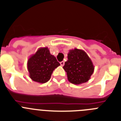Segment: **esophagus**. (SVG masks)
<instances>
[{"label": "esophagus", "mask_w": 121, "mask_h": 121, "mask_svg": "<svg viewBox=\"0 0 121 121\" xmlns=\"http://www.w3.org/2000/svg\"><path fill=\"white\" fill-rule=\"evenodd\" d=\"M60 65H61V66H64V64H65V62L62 61V62H60Z\"/></svg>", "instance_id": "esophagus-1"}]
</instances>
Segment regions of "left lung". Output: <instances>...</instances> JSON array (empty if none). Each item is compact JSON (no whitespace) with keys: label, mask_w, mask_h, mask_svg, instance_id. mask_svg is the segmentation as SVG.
I'll return each mask as SVG.
<instances>
[{"label":"left lung","mask_w":121,"mask_h":121,"mask_svg":"<svg viewBox=\"0 0 121 121\" xmlns=\"http://www.w3.org/2000/svg\"><path fill=\"white\" fill-rule=\"evenodd\" d=\"M68 81L74 84H81L89 80L94 71V66L88 55L83 50H70L68 60L63 67Z\"/></svg>","instance_id":"8db88e82"}]
</instances>
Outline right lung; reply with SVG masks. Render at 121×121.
<instances>
[{"mask_svg":"<svg viewBox=\"0 0 121 121\" xmlns=\"http://www.w3.org/2000/svg\"><path fill=\"white\" fill-rule=\"evenodd\" d=\"M60 65L56 58L50 54L48 48H42L29 59L28 70L33 81L45 83L50 80L54 69Z\"/></svg>","mask_w":121,"mask_h":121,"instance_id":"add662e5","label":"right lung"}]
</instances>
